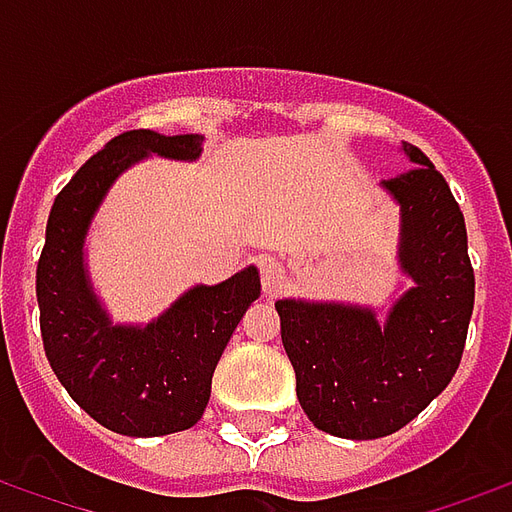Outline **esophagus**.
Here are the masks:
<instances>
[{"instance_id": "obj_1", "label": "esophagus", "mask_w": 512, "mask_h": 512, "mask_svg": "<svg viewBox=\"0 0 512 512\" xmlns=\"http://www.w3.org/2000/svg\"><path fill=\"white\" fill-rule=\"evenodd\" d=\"M260 282H263V290L266 293H277L285 282V266L279 263L277 257H266L260 263Z\"/></svg>"}]
</instances>
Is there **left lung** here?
I'll list each match as a JSON object with an SVG mask.
<instances>
[{
	"label": "left lung",
	"instance_id": "8db88e82",
	"mask_svg": "<svg viewBox=\"0 0 512 512\" xmlns=\"http://www.w3.org/2000/svg\"><path fill=\"white\" fill-rule=\"evenodd\" d=\"M403 150L419 167L384 186L403 211L400 266L414 288L384 329L359 307L277 301L301 408L340 439H381L428 408L461 365L474 310L461 205L419 147Z\"/></svg>",
	"mask_w": 512,
	"mask_h": 512
}]
</instances>
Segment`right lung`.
Instances as JSON below:
<instances>
[{"label":"right lung","mask_w":512,"mask_h":512,"mask_svg":"<svg viewBox=\"0 0 512 512\" xmlns=\"http://www.w3.org/2000/svg\"><path fill=\"white\" fill-rule=\"evenodd\" d=\"M200 142L147 128L115 136L57 194L46 224L35 279L43 351L68 395L123 436H167L202 417L224 345L260 296L257 268H246L222 285L189 290L145 329H128L109 323L87 285L84 233L112 180L147 153L197 158Z\"/></svg>","instance_id":"add662e5"}]
</instances>
